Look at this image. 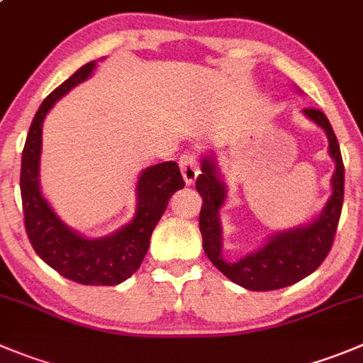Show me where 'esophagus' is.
Here are the masks:
<instances>
[{"label":"esophagus","instance_id":"obj_1","mask_svg":"<svg viewBox=\"0 0 363 363\" xmlns=\"http://www.w3.org/2000/svg\"><path fill=\"white\" fill-rule=\"evenodd\" d=\"M179 164H181V172L186 184H193L195 179L199 177V174H201V170H199L197 155L191 154V152H184V154L181 155V159H179Z\"/></svg>","mask_w":363,"mask_h":363}]
</instances>
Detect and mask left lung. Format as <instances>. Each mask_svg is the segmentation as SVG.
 Here are the masks:
<instances>
[{"mask_svg":"<svg viewBox=\"0 0 363 363\" xmlns=\"http://www.w3.org/2000/svg\"><path fill=\"white\" fill-rule=\"evenodd\" d=\"M303 113L326 132L330 155L335 161V174L331 177L333 193L323 211L310 223L276 233L267 240L262 249L247 254L240 262H225L222 256V228L218 211L228 199V186L220 177L213 155H206L202 159V174L195 182V188L202 197L199 228L202 233L206 256L233 283L254 292L284 289L319 269L330 254L340 220L344 202V162L337 135L323 111L304 109Z\"/></svg>","mask_w":363,"mask_h":363,"instance_id":"left-lung-1","label":"left lung"}]
</instances>
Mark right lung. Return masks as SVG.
<instances>
[{
	"label": "right lung",
	"mask_w": 363,
	"mask_h": 363,
	"mask_svg": "<svg viewBox=\"0 0 363 363\" xmlns=\"http://www.w3.org/2000/svg\"><path fill=\"white\" fill-rule=\"evenodd\" d=\"M96 62L74 71L66 82L40 104L30 125L21 159V201L30 243L44 263L66 279L91 286L123 283L140 269L150 236L175 191L184 188L175 161L159 162L141 172L135 186L138 206L127 225L104 238H86L57 216L39 188V159L43 150V121L57 100L91 77Z\"/></svg>",
	"instance_id": "1"
}]
</instances>
